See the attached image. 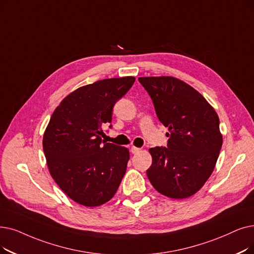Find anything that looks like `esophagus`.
<instances>
[{"instance_id": "1", "label": "esophagus", "mask_w": 254, "mask_h": 254, "mask_svg": "<svg viewBox=\"0 0 254 254\" xmlns=\"http://www.w3.org/2000/svg\"><path fill=\"white\" fill-rule=\"evenodd\" d=\"M140 150H141V148L136 147V146H131V147H130V151H131V153H138Z\"/></svg>"}]
</instances>
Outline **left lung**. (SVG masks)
<instances>
[{
    "label": "left lung",
    "instance_id": "1",
    "mask_svg": "<svg viewBox=\"0 0 254 254\" xmlns=\"http://www.w3.org/2000/svg\"><path fill=\"white\" fill-rule=\"evenodd\" d=\"M168 127L167 147L149 149L147 178L159 193L183 199L199 191L211 176L222 147L219 117L205 98L173 76L138 79Z\"/></svg>",
    "mask_w": 254,
    "mask_h": 254
}]
</instances>
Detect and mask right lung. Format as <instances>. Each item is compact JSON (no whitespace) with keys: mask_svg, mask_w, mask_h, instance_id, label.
<instances>
[{"mask_svg":"<svg viewBox=\"0 0 254 254\" xmlns=\"http://www.w3.org/2000/svg\"><path fill=\"white\" fill-rule=\"evenodd\" d=\"M134 76L94 82L66 96L55 109L42 146L50 173L76 203L98 206L115 195L129 160L127 147L102 140L115 103L133 86ZM111 127V126H110Z\"/></svg>","mask_w":254,"mask_h":254,"instance_id":"right-lung-1","label":"right lung"}]
</instances>
